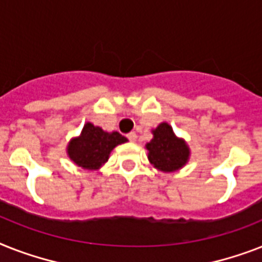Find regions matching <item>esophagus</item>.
<instances>
[{"label": "esophagus", "mask_w": 262, "mask_h": 262, "mask_svg": "<svg viewBox=\"0 0 262 262\" xmlns=\"http://www.w3.org/2000/svg\"><path fill=\"white\" fill-rule=\"evenodd\" d=\"M127 138H129L132 142H136V140H137V135H136L135 132H132V133H129V135H127Z\"/></svg>", "instance_id": "esophagus-1"}]
</instances>
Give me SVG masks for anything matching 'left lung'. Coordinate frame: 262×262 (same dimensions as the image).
I'll list each match as a JSON object with an SVG mask.
<instances>
[{"mask_svg": "<svg viewBox=\"0 0 262 262\" xmlns=\"http://www.w3.org/2000/svg\"><path fill=\"white\" fill-rule=\"evenodd\" d=\"M153 138L145 144L148 160L157 171L169 173L182 169L188 163L191 150L184 138L175 135L168 122H161L152 129Z\"/></svg>", "mask_w": 262, "mask_h": 262, "instance_id": "obj_1", "label": "left lung"}]
</instances>
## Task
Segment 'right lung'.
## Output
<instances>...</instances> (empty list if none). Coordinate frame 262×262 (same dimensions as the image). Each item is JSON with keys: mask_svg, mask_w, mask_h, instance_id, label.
Returning <instances> with one entry per match:
<instances>
[{"mask_svg": "<svg viewBox=\"0 0 262 262\" xmlns=\"http://www.w3.org/2000/svg\"><path fill=\"white\" fill-rule=\"evenodd\" d=\"M126 141L127 138L118 132H106L86 122L80 135L70 140L66 150L75 165L87 171H97L109 160L112 150Z\"/></svg>", "mask_w": 262, "mask_h": 262, "instance_id": "1", "label": "right lung"}]
</instances>
